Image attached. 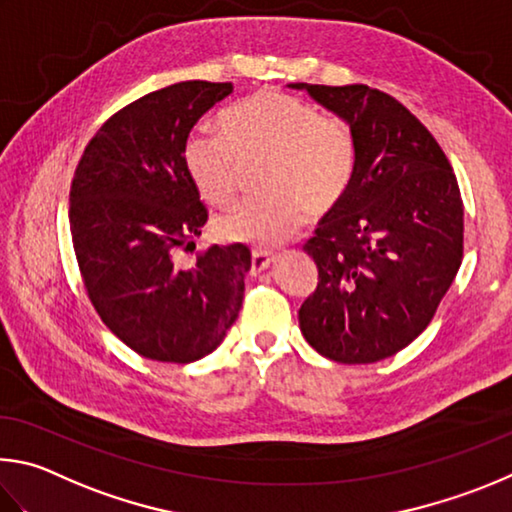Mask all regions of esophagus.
Returning <instances> with one entry per match:
<instances>
[{"label":"esophagus","instance_id":"esophagus-1","mask_svg":"<svg viewBox=\"0 0 512 512\" xmlns=\"http://www.w3.org/2000/svg\"><path fill=\"white\" fill-rule=\"evenodd\" d=\"M274 254L272 251H265V249H254L251 251V272L254 274H261L263 270H267L274 263Z\"/></svg>","mask_w":512,"mask_h":512}]
</instances>
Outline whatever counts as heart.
I'll return each instance as SVG.
<instances>
[{"label": "heart", "mask_w": 512, "mask_h": 512, "mask_svg": "<svg viewBox=\"0 0 512 512\" xmlns=\"http://www.w3.org/2000/svg\"><path fill=\"white\" fill-rule=\"evenodd\" d=\"M222 134L197 130L184 143V168L213 206L236 195L240 166L261 161L251 197L220 215L222 238L274 247L306 220L346 195L355 170V139L337 116H324L297 96L263 89L220 116Z\"/></svg>", "instance_id": "obj_1"}]
</instances>
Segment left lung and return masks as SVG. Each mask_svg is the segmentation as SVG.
Returning <instances> with one entry per match:
<instances>
[{"instance_id": "obj_1", "label": "left lung", "mask_w": 512, "mask_h": 512, "mask_svg": "<svg viewBox=\"0 0 512 512\" xmlns=\"http://www.w3.org/2000/svg\"><path fill=\"white\" fill-rule=\"evenodd\" d=\"M353 132L346 195L303 249L319 270L299 326L319 355L371 364L429 326L463 258V202L450 161L396 98L366 85L290 83Z\"/></svg>"}]
</instances>
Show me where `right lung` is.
I'll return each mask as SVG.
<instances>
[{
  "label": "right lung",
  "mask_w": 512,
  "mask_h": 512,
  "mask_svg": "<svg viewBox=\"0 0 512 512\" xmlns=\"http://www.w3.org/2000/svg\"><path fill=\"white\" fill-rule=\"evenodd\" d=\"M231 92V83L186 80L141 96L94 134L71 182L69 227L89 299L148 360H202L242 308L245 245H213L193 267L175 258L209 218L184 168V143Z\"/></svg>",
  "instance_id": "right-lung-1"
}]
</instances>
